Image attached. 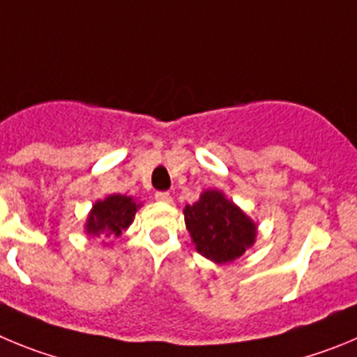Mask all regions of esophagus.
I'll return each mask as SVG.
<instances>
[{"label":"esophagus","instance_id":"34e87169","mask_svg":"<svg viewBox=\"0 0 357 357\" xmlns=\"http://www.w3.org/2000/svg\"><path fill=\"white\" fill-rule=\"evenodd\" d=\"M155 197H156V201H160V202H171L172 201V195L169 194V192H156Z\"/></svg>","mask_w":357,"mask_h":357}]
</instances>
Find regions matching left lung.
Instances as JSON below:
<instances>
[{
	"mask_svg": "<svg viewBox=\"0 0 357 357\" xmlns=\"http://www.w3.org/2000/svg\"><path fill=\"white\" fill-rule=\"evenodd\" d=\"M183 213L195 249L208 259L233 261L255 243L252 220L218 190H206L192 206L186 204Z\"/></svg>",
	"mask_w": 357,
	"mask_h": 357,
	"instance_id": "left-lung-1",
	"label": "left lung"
}]
</instances>
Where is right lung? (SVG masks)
I'll list each match as a JSON object with an SVG mask.
<instances>
[{"instance_id":"add662e5","label":"right lung","mask_w":357,"mask_h":357,"mask_svg":"<svg viewBox=\"0 0 357 357\" xmlns=\"http://www.w3.org/2000/svg\"><path fill=\"white\" fill-rule=\"evenodd\" d=\"M137 202L126 195H108L105 201H98L86 220V233L92 236H119L133 222Z\"/></svg>"}]
</instances>
